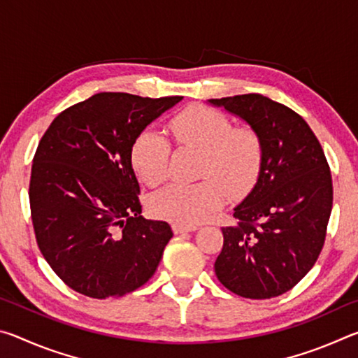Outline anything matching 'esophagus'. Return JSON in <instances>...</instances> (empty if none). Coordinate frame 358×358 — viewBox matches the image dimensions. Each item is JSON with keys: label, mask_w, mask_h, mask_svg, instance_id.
<instances>
[{"label": "esophagus", "mask_w": 358, "mask_h": 358, "mask_svg": "<svg viewBox=\"0 0 358 358\" xmlns=\"http://www.w3.org/2000/svg\"><path fill=\"white\" fill-rule=\"evenodd\" d=\"M194 230H197L196 226H183V224H173V232H175V234L194 232Z\"/></svg>", "instance_id": "1"}]
</instances>
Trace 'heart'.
Masks as SVG:
<instances>
[{"mask_svg": "<svg viewBox=\"0 0 358 358\" xmlns=\"http://www.w3.org/2000/svg\"><path fill=\"white\" fill-rule=\"evenodd\" d=\"M173 141L202 153L201 177L196 185L173 183L156 192L151 211L162 220L192 226L215 213L229 196H240L256 181L262 164V138L250 126L234 128L232 121L208 106L194 104L178 112L169 123ZM171 145L155 131H143L132 145L136 172L150 186L167 177ZM214 180H211L210 178Z\"/></svg>", "mask_w": 358, "mask_h": 358, "instance_id": "heart-1", "label": "heart"}]
</instances>
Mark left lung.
<instances>
[{
  "mask_svg": "<svg viewBox=\"0 0 358 358\" xmlns=\"http://www.w3.org/2000/svg\"><path fill=\"white\" fill-rule=\"evenodd\" d=\"M237 115L262 138L257 183L222 227L215 273L245 299H273L292 289L322 251L333 205L330 167L310 126L292 108L250 93L208 99Z\"/></svg>",
  "mask_w": 358,
  "mask_h": 358,
  "instance_id": "left-lung-1",
  "label": "left lung"
}]
</instances>
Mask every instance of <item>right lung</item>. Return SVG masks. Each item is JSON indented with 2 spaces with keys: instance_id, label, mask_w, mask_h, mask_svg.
<instances>
[{
  "instance_id": "1",
  "label": "right lung",
  "mask_w": 358,
  "mask_h": 358,
  "mask_svg": "<svg viewBox=\"0 0 358 358\" xmlns=\"http://www.w3.org/2000/svg\"><path fill=\"white\" fill-rule=\"evenodd\" d=\"M181 99L98 93L63 110L42 136L29 180L36 241L76 292L123 296L155 275L173 232L142 216L131 151Z\"/></svg>"
}]
</instances>
